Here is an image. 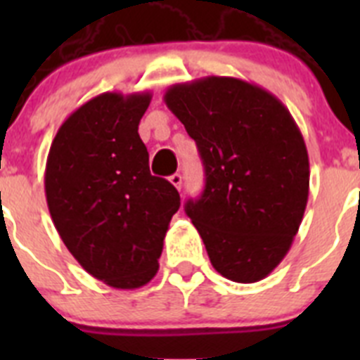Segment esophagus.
<instances>
[{
  "label": "esophagus",
  "mask_w": 360,
  "mask_h": 360,
  "mask_svg": "<svg viewBox=\"0 0 360 360\" xmlns=\"http://www.w3.org/2000/svg\"><path fill=\"white\" fill-rule=\"evenodd\" d=\"M169 182L173 184V186L176 187L178 191H180V189H182V174H180V173L171 174V176H169Z\"/></svg>",
  "instance_id": "esophagus-1"
}]
</instances>
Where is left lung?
Segmentation results:
<instances>
[{"label": "left lung", "instance_id": "8db88e82", "mask_svg": "<svg viewBox=\"0 0 360 360\" xmlns=\"http://www.w3.org/2000/svg\"><path fill=\"white\" fill-rule=\"evenodd\" d=\"M196 142L205 189L186 212L216 272L256 283L283 262L308 202L310 164L290 111L265 88L203 77L164 95Z\"/></svg>", "mask_w": 360, "mask_h": 360}]
</instances>
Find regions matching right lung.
<instances>
[{"mask_svg": "<svg viewBox=\"0 0 360 360\" xmlns=\"http://www.w3.org/2000/svg\"><path fill=\"white\" fill-rule=\"evenodd\" d=\"M151 94L106 91L61 124L46 158L44 193L63 243L98 281L120 290L155 278L180 195L149 173L139 124Z\"/></svg>", "mask_w": 360, "mask_h": 360, "instance_id": "right-lung-1", "label": "right lung"}]
</instances>
